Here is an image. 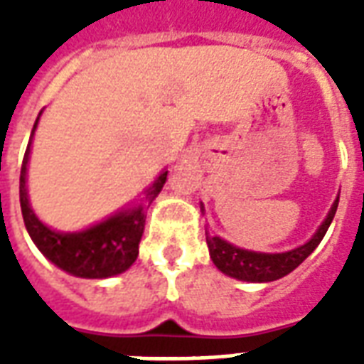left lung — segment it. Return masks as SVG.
Listing matches in <instances>:
<instances>
[{
  "instance_id": "1",
  "label": "left lung",
  "mask_w": 364,
  "mask_h": 364,
  "mask_svg": "<svg viewBox=\"0 0 364 364\" xmlns=\"http://www.w3.org/2000/svg\"><path fill=\"white\" fill-rule=\"evenodd\" d=\"M337 205H339V195H337L333 205L329 208L326 220L321 222L320 228L316 230V234L304 245H298L294 250L281 253L244 250V247H237V245L226 242L224 237L214 236L206 228V245H208L210 259L222 273L228 274L232 279H237V281L271 282L277 281V279H282L284 274L292 273L318 247V244L326 236L333 216H336ZM200 213L205 214V205L203 203H200Z\"/></svg>"
}]
</instances>
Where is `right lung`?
<instances>
[{
    "instance_id": "1",
    "label": "right lung",
    "mask_w": 364,
    "mask_h": 364,
    "mask_svg": "<svg viewBox=\"0 0 364 364\" xmlns=\"http://www.w3.org/2000/svg\"><path fill=\"white\" fill-rule=\"evenodd\" d=\"M43 111L38 112L35 127L31 132L27 151L23 158L19 179L21 213L25 220L28 236L35 242L38 252L56 267L74 274L80 279H109L114 274L124 273L138 257V244L144 234L146 224V208L154 203L159 191L164 189L167 179V169L164 167L154 181L144 189L142 198L134 205L120 208L105 220L80 232H58L46 226L33 210L28 200L27 189V167L31 158V144L38 127Z\"/></svg>"
}]
</instances>
